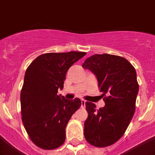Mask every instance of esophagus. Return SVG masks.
Wrapping results in <instances>:
<instances>
[{"label":"esophagus","mask_w":155,"mask_h":155,"mask_svg":"<svg viewBox=\"0 0 155 155\" xmlns=\"http://www.w3.org/2000/svg\"><path fill=\"white\" fill-rule=\"evenodd\" d=\"M85 106H86V101L85 100H81V107L82 108H84L85 107Z\"/></svg>","instance_id":"1"}]
</instances>
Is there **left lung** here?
Instances as JSON below:
<instances>
[{
    "instance_id": "1",
    "label": "left lung",
    "mask_w": 155,
    "mask_h": 155,
    "mask_svg": "<svg viewBox=\"0 0 155 155\" xmlns=\"http://www.w3.org/2000/svg\"><path fill=\"white\" fill-rule=\"evenodd\" d=\"M83 68L95 75L100 91L107 95L99 110L86 102L84 136L97 147L110 146L124 135L135 113L139 92L136 69L125 58L107 53L90 57Z\"/></svg>"
}]
</instances>
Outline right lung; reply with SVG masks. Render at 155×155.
Listing matches in <instances>:
<instances>
[{
    "instance_id": "1",
    "label": "right lung",
    "mask_w": 155,
    "mask_h": 155,
    "mask_svg": "<svg viewBox=\"0 0 155 155\" xmlns=\"http://www.w3.org/2000/svg\"><path fill=\"white\" fill-rule=\"evenodd\" d=\"M86 55L84 52L49 53L38 56L27 68L20 94L22 120L38 147L53 150L65 140V128L81 106L80 98L58 95L68 70Z\"/></svg>"
}]
</instances>
